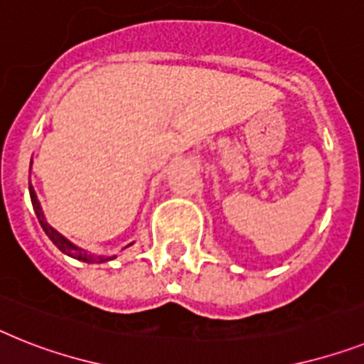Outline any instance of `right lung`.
Returning <instances> with one entry per match:
<instances>
[{
    "label": "right lung",
    "instance_id": "right-lung-1",
    "mask_svg": "<svg viewBox=\"0 0 364 364\" xmlns=\"http://www.w3.org/2000/svg\"><path fill=\"white\" fill-rule=\"evenodd\" d=\"M29 196H31V203H33V209H35V215L36 218H38V222H41L42 229L46 231V235L50 237L51 242L57 246V248L60 250L63 253H66V255H70V257L77 259V261H85V262H105V261H111V259H114V255L112 257H103V255H92V253H88L87 250L79 248V246H75V244L70 242L66 237H63V235L57 231V229L51 228L48 222H46V216L44 213H42V207H41V201H38V198H36L35 194V188H33V185L29 183Z\"/></svg>",
    "mask_w": 364,
    "mask_h": 364
}]
</instances>
